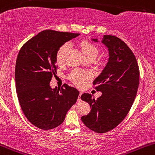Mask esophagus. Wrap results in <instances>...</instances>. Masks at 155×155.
Masks as SVG:
<instances>
[{"label": "esophagus", "instance_id": "34e87169", "mask_svg": "<svg viewBox=\"0 0 155 155\" xmlns=\"http://www.w3.org/2000/svg\"><path fill=\"white\" fill-rule=\"evenodd\" d=\"M82 94H83V92H80L79 96H78V101H81V95H82Z\"/></svg>", "mask_w": 155, "mask_h": 155}]
</instances>
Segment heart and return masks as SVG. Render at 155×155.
Returning <instances> with one entry per match:
<instances>
[{"label": "heart", "instance_id": "1", "mask_svg": "<svg viewBox=\"0 0 155 155\" xmlns=\"http://www.w3.org/2000/svg\"><path fill=\"white\" fill-rule=\"evenodd\" d=\"M79 45L81 49V51L87 60H93L99 53V48H98V46L89 40L81 41ZM68 48H69V44L65 43V44L62 45L57 50V54H56V60L59 65H62L64 63L66 54ZM68 78L74 85L81 88L86 85L87 81L91 80L92 74L89 71L74 69L71 71V73L68 74Z\"/></svg>", "mask_w": 155, "mask_h": 155}]
</instances>
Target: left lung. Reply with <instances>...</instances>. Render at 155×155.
Masks as SVG:
<instances>
[{
  "mask_svg": "<svg viewBox=\"0 0 155 155\" xmlns=\"http://www.w3.org/2000/svg\"><path fill=\"white\" fill-rule=\"evenodd\" d=\"M102 43L108 48L109 60L93 81L95 89L102 95L97 99L88 93L81 97L91 107L90 113L82 116L81 120L98 134L113 130L125 119L136 98L140 82L138 63L130 48L111 35H104Z\"/></svg>",
  "mask_w": 155,
  "mask_h": 155,
  "instance_id": "left-lung-1",
  "label": "left lung"
}]
</instances>
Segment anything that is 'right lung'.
Segmentation results:
<instances>
[{"mask_svg": "<svg viewBox=\"0 0 155 155\" xmlns=\"http://www.w3.org/2000/svg\"><path fill=\"white\" fill-rule=\"evenodd\" d=\"M79 35L43 30L25 42L19 51L15 70L19 104L28 120L42 130L61 125L68 110L77 101L78 89L66 84L60 89H53L49 84L57 73V50Z\"/></svg>", "mask_w": 155, "mask_h": 155, "instance_id": "right-lung-1", "label": "right lung"}]
</instances>
